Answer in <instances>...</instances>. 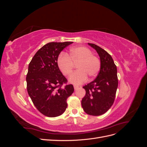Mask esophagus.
<instances>
[{"label": "esophagus", "mask_w": 147, "mask_h": 147, "mask_svg": "<svg viewBox=\"0 0 147 147\" xmlns=\"http://www.w3.org/2000/svg\"><path fill=\"white\" fill-rule=\"evenodd\" d=\"M74 90H77V89L79 88V86H77V85H74Z\"/></svg>", "instance_id": "obj_1"}]
</instances>
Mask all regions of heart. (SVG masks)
<instances>
[{
    "mask_svg": "<svg viewBox=\"0 0 147 147\" xmlns=\"http://www.w3.org/2000/svg\"><path fill=\"white\" fill-rule=\"evenodd\" d=\"M78 69L69 78V82L79 84L86 80L87 76L90 79L96 77L100 69V62L97 57L92 55L90 49L84 47H77L70 49L68 55H59L57 64L61 72L69 77L72 72L74 64H77Z\"/></svg>",
    "mask_w": 147,
    "mask_h": 147,
    "instance_id": "b5f03b06",
    "label": "heart"
}]
</instances>
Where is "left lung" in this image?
<instances>
[{
	"label": "left lung",
	"mask_w": 147,
	"mask_h": 147,
	"mask_svg": "<svg viewBox=\"0 0 147 147\" xmlns=\"http://www.w3.org/2000/svg\"><path fill=\"white\" fill-rule=\"evenodd\" d=\"M100 57V69L94 81L83 88L86 94L82 100V106L87 114L99 116L107 112L113 105L118 81L117 69L109 53L95 44L89 43Z\"/></svg>",
	"instance_id": "left-lung-1"
}]
</instances>
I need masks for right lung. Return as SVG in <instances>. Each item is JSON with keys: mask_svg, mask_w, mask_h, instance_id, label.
<instances>
[{"mask_svg": "<svg viewBox=\"0 0 147 147\" xmlns=\"http://www.w3.org/2000/svg\"><path fill=\"white\" fill-rule=\"evenodd\" d=\"M73 42H50L35 53L28 67L27 90L34 105L48 117L63 114L67 99L74 92L72 84L62 86L67 80L60 71L57 59L63 49Z\"/></svg>", "mask_w": 147, "mask_h": 147, "instance_id": "add662e5", "label": "right lung"}]
</instances>
